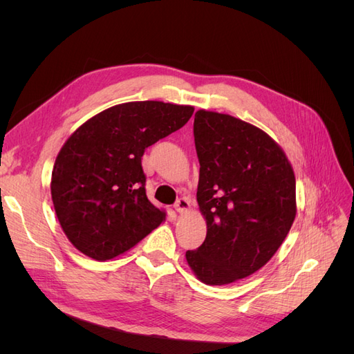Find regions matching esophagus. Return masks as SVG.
<instances>
[{
	"instance_id": "34e87169",
	"label": "esophagus",
	"mask_w": 354,
	"mask_h": 354,
	"mask_svg": "<svg viewBox=\"0 0 354 354\" xmlns=\"http://www.w3.org/2000/svg\"><path fill=\"white\" fill-rule=\"evenodd\" d=\"M174 209H176L177 212H180V214H183V212L189 211V209H190V202H189V199H187V198H180V199H177V202L174 203Z\"/></svg>"
}]
</instances>
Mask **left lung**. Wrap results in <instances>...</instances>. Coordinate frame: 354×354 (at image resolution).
<instances>
[{
    "instance_id": "obj_1",
    "label": "left lung",
    "mask_w": 354,
    "mask_h": 354,
    "mask_svg": "<svg viewBox=\"0 0 354 354\" xmlns=\"http://www.w3.org/2000/svg\"><path fill=\"white\" fill-rule=\"evenodd\" d=\"M196 199L207 238L186 260L207 285L260 270L285 241L295 214V176L273 138L239 118L198 111Z\"/></svg>"
}]
</instances>
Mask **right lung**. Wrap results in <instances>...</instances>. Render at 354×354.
<instances>
[{
	"label": "right lung",
	"mask_w": 354,
	"mask_h": 354,
	"mask_svg": "<svg viewBox=\"0 0 354 354\" xmlns=\"http://www.w3.org/2000/svg\"><path fill=\"white\" fill-rule=\"evenodd\" d=\"M194 106L155 100L112 106L77 128L51 173V199L71 243L90 259L124 254L165 220L146 196V147L177 131Z\"/></svg>",
	"instance_id": "obj_1"
}]
</instances>
